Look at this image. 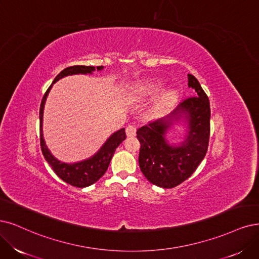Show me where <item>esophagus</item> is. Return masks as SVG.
<instances>
[{"label": "esophagus", "instance_id": "obj_1", "mask_svg": "<svg viewBox=\"0 0 259 259\" xmlns=\"http://www.w3.org/2000/svg\"><path fill=\"white\" fill-rule=\"evenodd\" d=\"M136 132H137V128L135 126H132V124H129L126 128V135L128 137H135L136 136Z\"/></svg>", "mask_w": 259, "mask_h": 259}]
</instances>
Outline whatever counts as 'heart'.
I'll use <instances>...</instances> for the list:
<instances>
[{
  "instance_id": "1",
  "label": "heart",
  "mask_w": 259,
  "mask_h": 259,
  "mask_svg": "<svg viewBox=\"0 0 259 259\" xmlns=\"http://www.w3.org/2000/svg\"><path fill=\"white\" fill-rule=\"evenodd\" d=\"M158 84L156 82H147L145 86H143V90L144 91H152L157 89ZM175 98H176V95L174 92H168V93H165L162 97L160 98V100L157 102L156 104V112L157 113H162V112H165L169 107H171L173 105L174 101H175Z\"/></svg>"
}]
</instances>
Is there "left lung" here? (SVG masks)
I'll list each match as a JSON object with an SVG mask.
<instances>
[{
    "label": "left lung",
    "mask_w": 259,
    "mask_h": 259,
    "mask_svg": "<svg viewBox=\"0 0 259 259\" xmlns=\"http://www.w3.org/2000/svg\"><path fill=\"white\" fill-rule=\"evenodd\" d=\"M188 85L196 92L180 103L167 119L149 121L138 129L141 143L139 164L142 173L158 187L171 189L184 183L196 170L207 154L210 137V103L208 96L192 74ZM185 116L189 123L187 140L179 148L168 145L164 135L173 120Z\"/></svg>",
    "instance_id": "left-lung-1"
}]
</instances>
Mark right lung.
<instances>
[{
    "label": "right lung",
    "mask_w": 259,
    "mask_h": 259,
    "mask_svg": "<svg viewBox=\"0 0 259 259\" xmlns=\"http://www.w3.org/2000/svg\"><path fill=\"white\" fill-rule=\"evenodd\" d=\"M97 69L98 70L102 69V66H98ZM94 70H95L94 66L75 65V66L67 67V68H65L63 71H61L55 76L53 83L64 78L66 75L78 74V73H92ZM52 84L45 93L40 103V109H39V120H40L39 132H40V147H41L42 155L48 163L51 165L54 173L62 180H64L65 183L76 188L89 187L95 184L96 181H97L100 177H102L105 171H107L115 150H116V148L118 147L120 143L126 139V132H124V128L118 130L117 132H115L114 135L110 137V139L104 143V145L101 147V149L97 152V154L85 161L78 162V163H73V164H68V163H63V162L55 159L45 144V141L42 138V129H41L44 105H45L48 93H49Z\"/></svg>",
    "instance_id": "add662e5"
}]
</instances>
